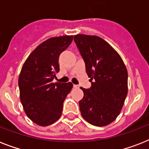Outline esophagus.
I'll use <instances>...</instances> for the list:
<instances>
[{"label": "esophagus", "mask_w": 149, "mask_h": 149, "mask_svg": "<svg viewBox=\"0 0 149 149\" xmlns=\"http://www.w3.org/2000/svg\"><path fill=\"white\" fill-rule=\"evenodd\" d=\"M73 87H74V88H79V86H78V85H76V84H73Z\"/></svg>", "instance_id": "esophagus-1"}]
</instances>
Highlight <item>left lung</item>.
<instances>
[{
    "label": "left lung",
    "instance_id": "left-lung-1",
    "mask_svg": "<svg viewBox=\"0 0 149 149\" xmlns=\"http://www.w3.org/2000/svg\"><path fill=\"white\" fill-rule=\"evenodd\" d=\"M74 41L84 58L91 87L84 89L79 105L83 118L103 127L118 118L127 94V71L120 55L96 36L76 35Z\"/></svg>",
    "mask_w": 149,
    "mask_h": 149
}]
</instances>
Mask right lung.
<instances>
[{
	"instance_id": "1",
	"label": "right lung",
	"mask_w": 149,
	"mask_h": 149,
	"mask_svg": "<svg viewBox=\"0 0 149 149\" xmlns=\"http://www.w3.org/2000/svg\"><path fill=\"white\" fill-rule=\"evenodd\" d=\"M73 36L47 39L27 58L20 72V100L26 115L40 126H48L59 119L63 102L72 84L53 83L59 71L58 58L71 44Z\"/></svg>"
}]
</instances>
